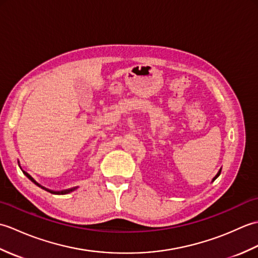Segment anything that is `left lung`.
<instances>
[{
  "instance_id": "8db88e82",
  "label": "left lung",
  "mask_w": 258,
  "mask_h": 258,
  "mask_svg": "<svg viewBox=\"0 0 258 258\" xmlns=\"http://www.w3.org/2000/svg\"><path fill=\"white\" fill-rule=\"evenodd\" d=\"M221 171H222V168L220 169V171H218V173H217V174L215 175V177H214V178H213V180H215V179H216V178H217L218 176H220V174H221Z\"/></svg>"
}]
</instances>
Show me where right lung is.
<instances>
[{"label":"right lung","mask_w":258,"mask_h":258,"mask_svg":"<svg viewBox=\"0 0 258 258\" xmlns=\"http://www.w3.org/2000/svg\"><path fill=\"white\" fill-rule=\"evenodd\" d=\"M21 167V166H20ZM23 173H24V175H25V176L27 177V178H29V179H31L32 180V182L33 183H34V184H36L37 186H40V187H42L43 189H45V190H47V191H50V193H52V194H57V195H63V194H69V193H71V191H73L74 189H76V188H78V187H73V188H70V189H64V190H51V189H48V188H45V187H43V186H41L40 184H38L37 182H36V180L34 179V178H33L32 176H31V175L29 174V173H26L25 171H23Z\"/></svg>","instance_id":"right-lung-1"}]
</instances>
